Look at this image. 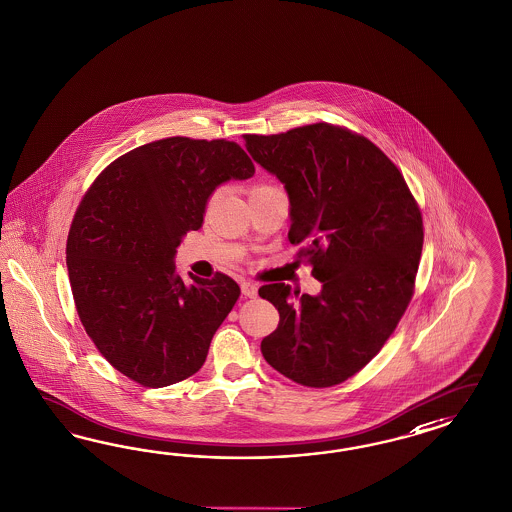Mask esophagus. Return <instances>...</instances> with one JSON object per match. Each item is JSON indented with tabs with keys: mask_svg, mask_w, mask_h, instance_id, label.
Returning <instances> with one entry per match:
<instances>
[{
	"mask_svg": "<svg viewBox=\"0 0 512 512\" xmlns=\"http://www.w3.org/2000/svg\"><path fill=\"white\" fill-rule=\"evenodd\" d=\"M241 292L245 297H250V299H254L256 295H258V286L254 284V282H243L241 284Z\"/></svg>",
	"mask_w": 512,
	"mask_h": 512,
	"instance_id": "esophagus-1",
	"label": "esophagus"
}]
</instances>
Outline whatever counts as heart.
Returning <instances> with one entry per match:
<instances>
[{
  "label": "heart",
  "mask_w": 512,
  "mask_h": 512,
  "mask_svg": "<svg viewBox=\"0 0 512 512\" xmlns=\"http://www.w3.org/2000/svg\"><path fill=\"white\" fill-rule=\"evenodd\" d=\"M260 189H269V185H263V183H258V185H252V187H250V192H252V190H260ZM215 200H217V192H215V194H213V196H211V198H209V204H213V202H215Z\"/></svg>",
  "instance_id": "b5f03b06"
}]
</instances>
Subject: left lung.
Listing matches in <instances>:
<instances>
[{
    "label": "left lung",
    "mask_w": 512,
    "mask_h": 512,
    "mask_svg": "<svg viewBox=\"0 0 512 512\" xmlns=\"http://www.w3.org/2000/svg\"><path fill=\"white\" fill-rule=\"evenodd\" d=\"M243 138L284 183L288 239L323 284L316 297L284 282L258 290L280 314L263 357L299 385L333 387L380 353L408 308L423 252L421 209L395 162L346 127L312 123Z\"/></svg>",
    "instance_id": "left-lung-1"
}]
</instances>
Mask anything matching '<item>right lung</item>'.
<instances>
[{
    "instance_id": "obj_1",
    "label": "right lung",
    "mask_w": 512,
    "mask_h": 512,
    "mask_svg": "<svg viewBox=\"0 0 512 512\" xmlns=\"http://www.w3.org/2000/svg\"><path fill=\"white\" fill-rule=\"evenodd\" d=\"M252 176L239 144L172 136L121 155L84 194L67 237L74 307L127 378L159 389L204 365L241 290L224 273L185 284L174 256L181 237L202 228L213 190Z\"/></svg>"
}]
</instances>
